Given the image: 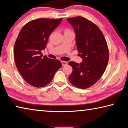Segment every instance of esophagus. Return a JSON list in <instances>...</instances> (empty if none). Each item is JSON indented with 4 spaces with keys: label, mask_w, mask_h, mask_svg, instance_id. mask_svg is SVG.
<instances>
[{
    "label": "esophagus",
    "mask_w": 128,
    "mask_h": 128,
    "mask_svg": "<svg viewBox=\"0 0 128 128\" xmlns=\"http://www.w3.org/2000/svg\"><path fill=\"white\" fill-rule=\"evenodd\" d=\"M61 63H62V64L63 66H66L68 64V62H66V61H64V60H62L61 61Z\"/></svg>",
    "instance_id": "34e87169"
}]
</instances>
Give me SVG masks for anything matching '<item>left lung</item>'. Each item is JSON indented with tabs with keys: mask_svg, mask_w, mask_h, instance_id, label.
<instances>
[{
	"mask_svg": "<svg viewBox=\"0 0 128 128\" xmlns=\"http://www.w3.org/2000/svg\"><path fill=\"white\" fill-rule=\"evenodd\" d=\"M67 20L74 28L78 52L83 58L80 64L68 63L72 68L68 80L75 87L87 88L97 82L105 72L109 60L107 43L99 27L87 18L77 16Z\"/></svg>",
	"mask_w": 128,
	"mask_h": 128,
	"instance_id": "8db88e82",
	"label": "left lung"
}]
</instances>
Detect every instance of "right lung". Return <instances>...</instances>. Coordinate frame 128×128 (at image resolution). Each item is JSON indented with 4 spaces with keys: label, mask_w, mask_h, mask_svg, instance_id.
Listing matches in <instances>:
<instances>
[{
    "label": "right lung",
    "mask_w": 128,
    "mask_h": 128,
    "mask_svg": "<svg viewBox=\"0 0 128 128\" xmlns=\"http://www.w3.org/2000/svg\"><path fill=\"white\" fill-rule=\"evenodd\" d=\"M62 20L41 18L31 20L24 25L16 39L14 50L16 68L24 80L33 87L48 85L62 67L60 60L46 56L42 57L41 53L50 34Z\"/></svg>",
    "instance_id": "add662e5"
}]
</instances>
